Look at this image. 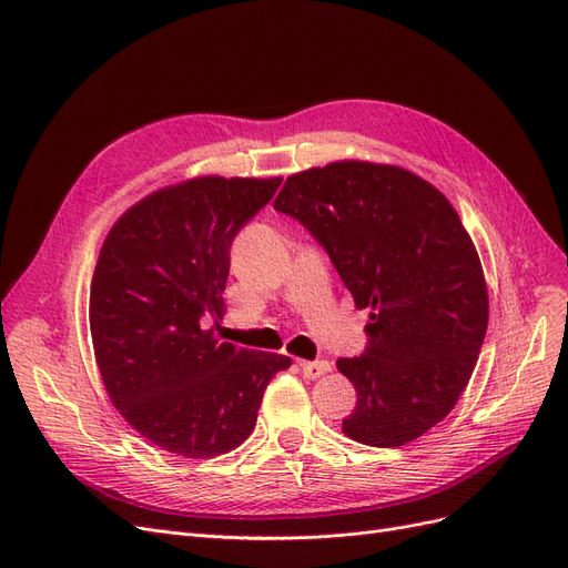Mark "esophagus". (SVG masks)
Returning a JSON list of instances; mask_svg holds the SVG:
<instances>
[{
  "label": "esophagus",
  "mask_w": 568,
  "mask_h": 568,
  "mask_svg": "<svg viewBox=\"0 0 568 568\" xmlns=\"http://www.w3.org/2000/svg\"><path fill=\"white\" fill-rule=\"evenodd\" d=\"M298 365H301L303 376H307V379H320V376H324L332 369V365L326 363V359H315V363H311V359H301Z\"/></svg>",
  "instance_id": "1"
}]
</instances>
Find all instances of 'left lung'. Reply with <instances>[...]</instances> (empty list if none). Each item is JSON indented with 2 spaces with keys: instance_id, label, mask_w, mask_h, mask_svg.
<instances>
[{
  "instance_id": "left-lung-1",
  "label": "left lung",
  "mask_w": 568,
  "mask_h": 568,
  "mask_svg": "<svg viewBox=\"0 0 568 568\" xmlns=\"http://www.w3.org/2000/svg\"><path fill=\"white\" fill-rule=\"evenodd\" d=\"M274 211L372 311L363 355L336 363L357 393L343 434L398 448L448 417L488 329L484 270L450 201L403 168L341 161L291 175Z\"/></svg>"
}]
</instances>
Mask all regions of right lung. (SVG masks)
I'll list each match as a JSON object with an SVG mask.
<instances>
[{
    "mask_svg": "<svg viewBox=\"0 0 568 568\" xmlns=\"http://www.w3.org/2000/svg\"><path fill=\"white\" fill-rule=\"evenodd\" d=\"M282 184L196 178L120 217L92 277L90 326L101 379L132 428L192 459L242 445L263 393L291 357L220 343L230 248Z\"/></svg>",
    "mask_w": 568,
    "mask_h": 568,
    "instance_id": "1",
    "label": "right lung"
}]
</instances>
